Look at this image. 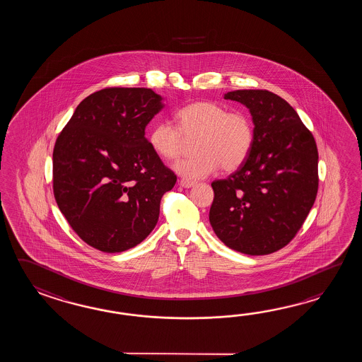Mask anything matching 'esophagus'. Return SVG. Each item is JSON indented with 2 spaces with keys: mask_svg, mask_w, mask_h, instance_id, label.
<instances>
[{
  "mask_svg": "<svg viewBox=\"0 0 362 362\" xmlns=\"http://www.w3.org/2000/svg\"><path fill=\"white\" fill-rule=\"evenodd\" d=\"M178 185H180L181 187H185V189H190L192 186H195V182H192V181H187V180H180V181H178Z\"/></svg>",
  "mask_w": 362,
  "mask_h": 362,
  "instance_id": "34e87169",
  "label": "esophagus"
}]
</instances>
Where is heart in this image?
<instances>
[{"mask_svg":"<svg viewBox=\"0 0 362 362\" xmlns=\"http://www.w3.org/2000/svg\"><path fill=\"white\" fill-rule=\"evenodd\" d=\"M178 128L168 122L155 124L148 144L164 160H175L184 151L186 141L195 139L190 158L173 165L187 181L207 177L218 170L231 172L246 162L255 141L254 124L243 111H229L215 100H199L177 112Z\"/></svg>","mask_w":362,"mask_h":362,"instance_id":"b5f03b06","label":"heart"}]
</instances>
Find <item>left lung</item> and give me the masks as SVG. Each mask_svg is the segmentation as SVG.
<instances>
[{
    "label": "left lung",
    "mask_w": 362,
    "mask_h": 362,
    "mask_svg": "<svg viewBox=\"0 0 362 362\" xmlns=\"http://www.w3.org/2000/svg\"><path fill=\"white\" fill-rule=\"evenodd\" d=\"M252 116L255 141L246 162L212 182L209 223L225 246L268 255L300 229L318 189V153L312 133L284 98L268 90H233Z\"/></svg>",
    "instance_id": "obj_1"
}]
</instances>
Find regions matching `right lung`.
I'll return each instance as SVG.
<instances>
[{"instance_id":"1","label":"right lung","mask_w":362,"mask_h":362,"mask_svg":"<svg viewBox=\"0 0 362 362\" xmlns=\"http://www.w3.org/2000/svg\"><path fill=\"white\" fill-rule=\"evenodd\" d=\"M164 107L147 88H107L80 102L53 151L57 204L77 235L103 252L137 246L176 184L145 137Z\"/></svg>"}]
</instances>
